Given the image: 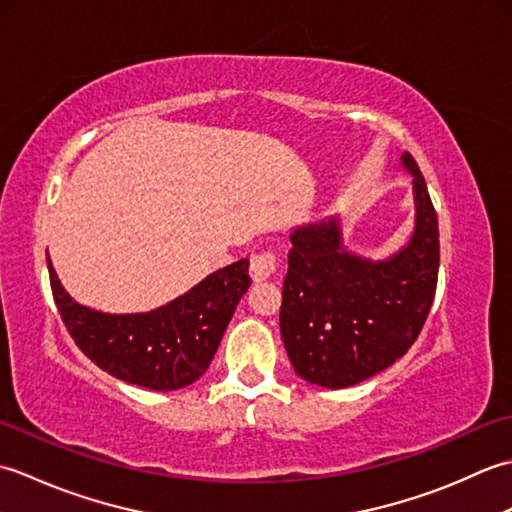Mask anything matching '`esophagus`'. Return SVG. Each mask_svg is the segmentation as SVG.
Here are the masks:
<instances>
[{"label":"esophagus","instance_id":"1","mask_svg":"<svg viewBox=\"0 0 512 512\" xmlns=\"http://www.w3.org/2000/svg\"><path fill=\"white\" fill-rule=\"evenodd\" d=\"M277 270V255L273 250H262V253L250 255V277L253 281H266L273 277Z\"/></svg>","mask_w":512,"mask_h":512}]
</instances>
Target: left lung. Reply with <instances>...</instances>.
Returning <instances> with one entry per match:
<instances>
[{
    "instance_id": "8db88e82",
    "label": "left lung",
    "mask_w": 512,
    "mask_h": 512,
    "mask_svg": "<svg viewBox=\"0 0 512 512\" xmlns=\"http://www.w3.org/2000/svg\"><path fill=\"white\" fill-rule=\"evenodd\" d=\"M416 228L385 262L343 248L336 217L290 235L279 325L295 372L312 385L343 389L405 356L429 317L438 286L440 233L427 182L411 154Z\"/></svg>"
}]
</instances>
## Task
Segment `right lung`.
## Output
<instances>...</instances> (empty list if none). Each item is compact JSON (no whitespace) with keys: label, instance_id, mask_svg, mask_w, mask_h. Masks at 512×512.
<instances>
[{"label":"right lung","instance_id":"right-lung-1","mask_svg":"<svg viewBox=\"0 0 512 512\" xmlns=\"http://www.w3.org/2000/svg\"><path fill=\"white\" fill-rule=\"evenodd\" d=\"M54 303L79 350L103 372L138 387L171 391L198 380L250 286L248 259L215 270L182 297L143 314H105L79 306L54 273Z\"/></svg>","mask_w":512,"mask_h":512}]
</instances>
